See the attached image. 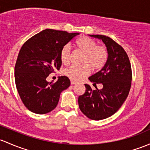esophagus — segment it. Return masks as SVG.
I'll list each match as a JSON object with an SVG mask.
<instances>
[{
  "mask_svg": "<svg viewBox=\"0 0 150 150\" xmlns=\"http://www.w3.org/2000/svg\"><path fill=\"white\" fill-rule=\"evenodd\" d=\"M70 83H71V85H75V84H76V82L75 81H73V80H70Z\"/></svg>",
  "mask_w": 150,
  "mask_h": 150,
  "instance_id": "esophagus-1",
  "label": "esophagus"
}]
</instances>
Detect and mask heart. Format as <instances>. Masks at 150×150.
<instances>
[{
    "label": "heart",
    "mask_w": 150,
    "mask_h": 150,
    "mask_svg": "<svg viewBox=\"0 0 150 150\" xmlns=\"http://www.w3.org/2000/svg\"><path fill=\"white\" fill-rule=\"evenodd\" d=\"M76 46L83 52L82 65H71L64 70V75L74 81H79L88 75L91 70H97L103 67L108 59V52L103 46L97 45L96 41L87 37H83L76 42ZM71 48L69 45H65L61 50L60 59L62 63L70 62Z\"/></svg>",
    "instance_id": "b5f03b06"
}]
</instances>
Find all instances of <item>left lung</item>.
I'll use <instances>...</instances> for the list:
<instances>
[{
  "label": "left lung",
  "mask_w": 150,
  "mask_h": 150,
  "mask_svg": "<svg viewBox=\"0 0 150 150\" xmlns=\"http://www.w3.org/2000/svg\"><path fill=\"white\" fill-rule=\"evenodd\" d=\"M102 40L106 47L108 59L102 69L88 79L103 88L93 90L85 84L86 93L78 98L80 111L93 120H102L114 114L129 95L132 68L126 52L112 39L104 35H88Z\"/></svg>",
  "instance_id": "8db88e82"
}]
</instances>
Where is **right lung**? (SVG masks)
Wrapping results in <instances>:
<instances>
[{
    "instance_id": "obj_1",
    "label": "right lung",
    "mask_w": 150,
    "mask_h": 150,
    "mask_svg": "<svg viewBox=\"0 0 150 150\" xmlns=\"http://www.w3.org/2000/svg\"><path fill=\"white\" fill-rule=\"evenodd\" d=\"M79 33L47 29L26 41L15 65V83L22 102L31 112L45 114L56 108L62 91L70 86L66 76L56 83L47 78L62 64L60 52Z\"/></svg>"
}]
</instances>
